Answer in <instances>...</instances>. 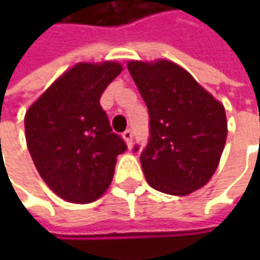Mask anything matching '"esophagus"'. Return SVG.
<instances>
[{
  "label": "esophagus",
  "mask_w": 260,
  "mask_h": 260,
  "mask_svg": "<svg viewBox=\"0 0 260 260\" xmlns=\"http://www.w3.org/2000/svg\"><path fill=\"white\" fill-rule=\"evenodd\" d=\"M132 131L131 129H126L125 132H123V140H125V143L128 144V147H131L132 146Z\"/></svg>",
  "instance_id": "esophagus-1"
}]
</instances>
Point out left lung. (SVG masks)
Listing matches in <instances>:
<instances>
[{"label":"left lung","instance_id":"obj_1","mask_svg":"<svg viewBox=\"0 0 260 260\" xmlns=\"http://www.w3.org/2000/svg\"><path fill=\"white\" fill-rule=\"evenodd\" d=\"M128 71L150 116V140L140 155L147 183L170 196L205 186L228 138L224 105L170 60H129Z\"/></svg>","mask_w":260,"mask_h":260}]
</instances>
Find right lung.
<instances>
[{"mask_svg": "<svg viewBox=\"0 0 260 260\" xmlns=\"http://www.w3.org/2000/svg\"><path fill=\"white\" fill-rule=\"evenodd\" d=\"M123 71L117 61L77 63L26 110L25 140L45 183L63 200L91 203L110 186L125 141L99 99Z\"/></svg>", "mask_w": 260, "mask_h": 260, "instance_id": "obj_1", "label": "right lung"}]
</instances>
